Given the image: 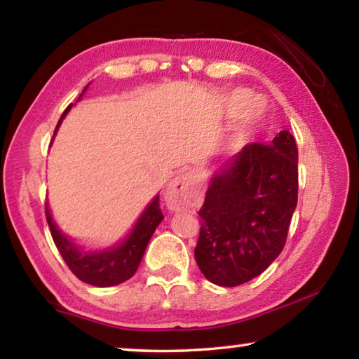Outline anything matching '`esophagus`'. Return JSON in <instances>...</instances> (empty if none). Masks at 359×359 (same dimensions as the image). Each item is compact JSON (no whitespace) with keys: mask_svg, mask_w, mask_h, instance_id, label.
<instances>
[{"mask_svg":"<svg viewBox=\"0 0 359 359\" xmlns=\"http://www.w3.org/2000/svg\"><path fill=\"white\" fill-rule=\"evenodd\" d=\"M191 175L190 174H179L169 187L166 188L165 199L169 210H180L187 209L191 201Z\"/></svg>","mask_w":359,"mask_h":359,"instance_id":"1","label":"esophagus"}]
</instances>
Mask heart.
<instances>
[{
    "label": "heart",
    "mask_w": 359,
    "mask_h": 359,
    "mask_svg": "<svg viewBox=\"0 0 359 359\" xmlns=\"http://www.w3.org/2000/svg\"><path fill=\"white\" fill-rule=\"evenodd\" d=\"M238 102H239V106H248V102H250V96H248L245 92L244 93H239V96H238Z\"/></svg>",
    "instance_id": "obj_1"
}]
</instances>
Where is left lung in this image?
<instances>
[{"label": "left lung", "mask_w": 359, "mask_h": 359, "mask_svg": "<svg viewBox=\"0 0 359 359\" xmlns=\"http://www.w3.org/2000/svg\"><path fill=\"white\" fill-rule=\"evenodd\" d=\"M297 204V147L288 130L247 144L210 180L194 259L204 277L238 287L271 266Z\"/></svg>", "instance_id": "obj_1"}]
</instances>
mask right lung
<instances>
[{"instance_id": "obj_1", "label": "right lung", "mask_w": 359, "mask_h": 359, "mask_svg": "<svg viewBox=\"0 0 359 359\" xmlns=\"http://www.w3.org/2000/svg\"><path fill=\"white\" fill-rule=\"evenodd\" d=\"M81 96H79V100H81ZM71 106L66 107L62 118L58 120L55 133ZM46 218L48 228H50L52 239L55 242L60 255H62V258L68 264L72 274L79 280L93 285V287H114V285L123 283L135 276L139 263H141L144 257L145 247H147L151 234L155 233L156 226L161 223L165 215L161 214L160 209V196H155L154 201L144 210V214L139 217L135 229L128 234V238L120 242L118 245L96 252H83L81 247H77L74 242H71L65 234H62V231L53 223L50 210H48L47 205Z\"/></svg>"}]
</instances>
